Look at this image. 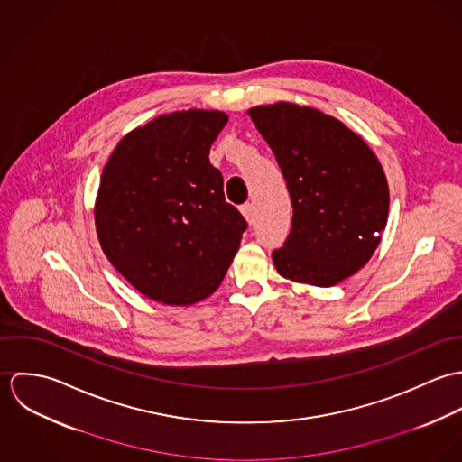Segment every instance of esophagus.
<instances>
[{
  "mask_svg": "<svg viewBox=\"0 0 462 462\" xmlns=\"http://www.w3.org/2000/svg\"><path fill=\"white\" fill-rule=\"evenodd\" d=\"M240 209H242L245 220H247L249 224H253V222H254V206H253V202H245Z\"/></svg>",
  "mask_w": 462,
  "mask_h": 462,
  "instance_id": "34e87169",
  "label": "esophagus"
}]
</instances>
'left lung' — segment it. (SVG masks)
I'll list each match as a JSON object with an SVG mask.
<instances>
[{
  "label": "left lung",
  "instance_id": "8db88e82",
  "mask_svg": "<svg viewBox=\"0 0 462 462\" xmlns=\"http://www.w3.org/2000/svg\"><path fill=\"white\" fill-rule=\"evenodd\" d=\"M249 116L284 176L291 231L272 253L295 282L334 286L368 263L388 222V181L368 143L311 106L275 103Z\"/></svg>",
  "mask_w": 462,
  "mask_h": 462
}]
</instances>
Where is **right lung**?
<instances>
[{"label": "right lung", "instance_id": "add662e5", "mask_svg": "<svg viewBox=\"0 0 462 462\" xmlns=\"http://www.w3.org/2000/svg\"><path fill=\"white\" fill-rule=\"evenodd\" d=\"M226 123L217 110L160 116L128 133L103 169L94 208L101 249L152 300L209 297L240 247L247 222L208 158Z\"/></svg>", "mask_w": 462, "mask_h": 462}]
</instances>
